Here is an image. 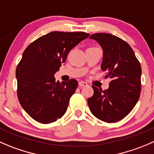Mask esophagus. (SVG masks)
Returning a JSON list of instances; mask_svg holds the SVG:
<instances>
[{
  "label": "esophagus",
  "mask_w": 154,
  "mask_h": 154,
  "mask_svg": "<svg viewBox=\"0 0 154 154\" xmlns=\"http://www.w3.org/2000/svg\"><path fill=\"white\" fill-rule=\"evenodd\" d=\"M79 86H88V84L86 83V82L80 81V82H79Z\"/></svg>",
  "instance_id": "esophagus-1"
}]
</instances>
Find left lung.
I'll list each match as a JSON object with an SVG mask.
<instances>
[{"label":"left lung","instance_id":"8db88e82","mask_svg":"<svg viewBox=\"0 0 154 154\" xmlns=\"http://www.w3.org/2000/svg\"><path fill=\"white\" fill-rule=\"evenodd\" d=\"M103 50L101 69L111 81L105 90L92 86L94 94L87 103L92 114L106 123L126 117L138 102L141 92V67L132 47L120 37L96 33L89 37Z\"/></svg>","mask_w":154,"mask_h":154}]
</instances>
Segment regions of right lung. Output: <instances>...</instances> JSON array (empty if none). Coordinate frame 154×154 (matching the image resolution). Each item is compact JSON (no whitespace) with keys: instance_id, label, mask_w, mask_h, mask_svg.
Here are the masks:
<instances>
[{"instance_id":"obj_1","label":"right lung","mask_w":154,"mask_h":154,"mask_svg":"<svg viewBox=\"0 0 154 154\" xmlns=\"http://www.w3.org/2000/svg\"><path fill=\"white\" fill-rule=\"evenodd\" d=\"M89 36L86 32L53 31L27 47L16 71L17 95L31 118L51 123L65 114L78 82L56 81L54 74L65 62L68 53Z\"/></svg>"}]
</instances>
